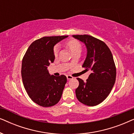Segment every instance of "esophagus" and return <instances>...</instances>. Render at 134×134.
Segmentation results:
<instances>
[{"instance_id":"obj_1","label":"esophagus","mask_w":134,"mask_h":134,"mask_svg":"<svg viewBox=\"0 0 134 134\" xmlns=\"http://www.w3.org/2000/svg\"><path fill=\"white\" fill-rule=\"evenodd\" d=\"M66 77H67L68 80H70V79H73V77L70 76V75H68V76H66Z\"/></svg>"}]
</instances>
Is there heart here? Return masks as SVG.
Segmentation results:
<instances>
[{
  "mask_svg": "<svg viewBox=\"0 0 134 134\" xmlns=\"http://www.w3.org/2000/svg\"><path fill=\"white\" fill-rule=\"evenodd\" d=\"M66 45L68 47L69 50L71 52L74 53L77 52V51H81L82 46L81 44L80 43V42L77 41V40H74V39H71L69 40L68 41L66 42ZM58 46H55L54 48V55L57 57L58 55Z\"/></svg>",
  "mask_w": 134,
  "mask_h": 134,
  "instance_id": "heart-1",
  "label": "heart"
}]
</instances>
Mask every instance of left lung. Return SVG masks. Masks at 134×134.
I'll return each instance as SVG.
<instances>
[{"mask_svg":"<svg viewBox=\"0 0 134 134\" xmlns=\"http://www.w3.org/2000/svg\"><path fill=\"white\" fill-rule=\"evenodd\" d=\"M85 44L87 55L82 67L91 74L86 82L77 78L79 85L76 95L81 103L98 105L109 96L116 80V66L109 47L101 40L88 35H72Z\"/></svg>","mask_w":134,"mask_h":134,"instance_id":"1","label":"left lung"}]
</instances>
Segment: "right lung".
Wrapping results in <instances>:
<instances>
[{"label":"right lung","instance_id":"add662e5","mask_svg":"<svg viewBox=\"0 0 134 134\" xmlns=\"http://www.w3.org/2000/svg\"><path fill=\"white\" fill-rule=\"evenodd\" d=\"M68 36H44L31 44L24 56L21 75L27 94L40 106L51 107L61 98L66 77L49 74L47 67L55 59L54 46Z\"/></svg>","mask_w":134,"mask_h":134}]
</instances>
